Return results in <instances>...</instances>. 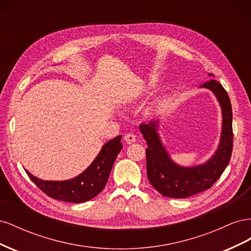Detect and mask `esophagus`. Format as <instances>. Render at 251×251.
<instances>
[{
  "mask_svg": "<svg viewBox=\"0 0 251 251\" xmlns=\"http://www.w3.org/2000/svg\"><path fill=\"white\" fill-rule=\"evenodd\" d=\"M124 139H125V141H126V143L131 144V143H133V142L136 141V136H135L133 133H127V134L125 135Z\"/></svg>",
  "mask_w": 251,
  "mask_h": 251,
  "instance_id": "obj_1",
  "label": "esophagus"
}]
</instances>
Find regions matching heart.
I'll use <instances>...</instances> for the list:
<instances>
[{
    "mask_svg": "<svg viewBox=\"0 0 251 251\" xmlns=\"http://www.w3.org/2000/svg\"><path fill=\"white\" fill-rule=\"evenodd\" d=\"M162 104V102L161 101H157L156 103H155V105H156V107H160V105Z\"/></svg>",
    "mask_w": 251,
    "mask_h": 251,
    "instance_id": "heart-1",
    "label": "heart"
}]
</instances>
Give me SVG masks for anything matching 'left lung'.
<instances>
[{"instance_id": "obj_1", "label": "left lung", "mask_w": 251, "mask_h": 251, "mask_svg": "<svg viewBox=\"0 0 251 251\" xmlns=\"http://www.w3.org/2000/svg\"><path fill=\"white\" fill-rule=\"evenodd\" d=\"M209 75L212 74L210 73ZM211 90L222 109V134L215 155L204 164L183 168L170 158L158 135V121L141 124L139 130L147 141V174L151 186L162 196L184 199L206 191L215 184L228 165L233 142L232 111L229 96L221 83L210 79L201 85Z\"/></svg>"}]
</instances>
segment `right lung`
I'll return each mask as SVG.
<instances>
[{
    "instance_id": "obj_1",
    "label": "right lung",
    "mask_w": 251,
    "mask_h": 251,
    "mask_svg": "<svg viewBox=\"0 0 251 251\" xmlns=\"http://www.w3.org/2000/svg\"><path fill=\"white\" fill-rule=\"evenodd\" d=\"M121 135L108 141L89 168L79 176L65 181H45L34 177L26 171L29 178L50 198L81 203L93 199L105 186L113 168L114 161L123 149Z\"/></svg>"
}]
</instances>
